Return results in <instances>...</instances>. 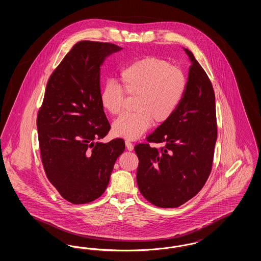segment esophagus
<instances>
[{"instance_id": "obj_1", "label": "esophagus", "mask_w": 261, "mask_h": 261, "mask_svg": "<svg viewBox=\"0 0 261 261\" xmlns=\"http://www.w3.org/2000/svg\"><path fill=\"white\" fill-rule=\"evenodd\" d=\"M125 145H126V148L128 150H133L134 149V146H133V144L130 142V141H125Z\"/></svg>"}]
</instances>
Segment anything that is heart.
Returning <instances> with one entry per match:
<instances>
[{"instance_id": "1", "label": "heart", "mask_w": 261, "mask_h": 261, "mask_svg": "<svg viewBox=\"0 0 261 261\" xmlns=\"http://www.w3.org/2000/svg\"><path fill=\"white\" fill-rule=\"evenodd\" d=\"M120 84L108 82L99 94L102 108L112 115L122 112L125 93L134 97L135 112L119 116L112 124L115 136L135 140L152 123L168 120L184 98L187 79L183 70L158 57H145L130 62L119 73Z\"/></svg>"}]
</instances>
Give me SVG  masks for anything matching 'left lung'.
Instances as JSON below:
<instances>
[{
	"mask_svg": "<svg viewBox=\"0 0 261 261\" xmlns=\"http://www.w3.org/2000/svg\"><path fill=\"white\" fill-rule=\"evenodd\" d=\"M191 66L186 92L173 115L139 143L137 184L155 206L178 207L204 186L212 169L217 139L215 95L211 79L185 49ZM162 143L160 148L149 144Z\"/></svg>",
	"mask_w": 261,
	"mask_h": 261,
	"instance_id": "left-lung-1",
	"label": "left lung"
}]
</instances>
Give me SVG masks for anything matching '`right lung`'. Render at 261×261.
<instances>
[{
  "label": "right lung",
  "instance_id": "1",
  "mask_svg": "<svg viewBox=\"0 0 261 261\" xmlns=\"http://www.w3.org/2000/svg\"><path fill=\"white\" fill-rule=\"evenodd\" d=\"M121 48L80 41L53 71L37 114L41 161L47 178L63 199L74 204L100 197L110 182L124 140L109 143L111 124L99 100V66Z\"/></svg>",
  "mask_w": 261,
  "mask_h": 261
}]
</instances>
